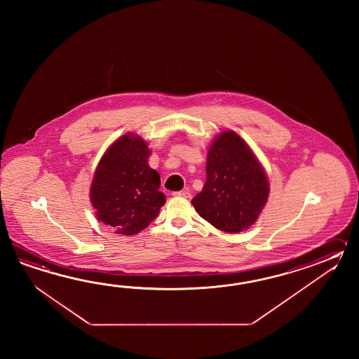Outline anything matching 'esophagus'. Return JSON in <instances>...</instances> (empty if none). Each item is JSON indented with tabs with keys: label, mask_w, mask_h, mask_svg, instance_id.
Wrapping results in <instances>:
<instances>
[{
	"label": "esophagus",
	"mask_w": 359,
	"mask_h": 359,
	"mask_svg": "<svg viewBox=\"0 0 359 359\" xmlns=\"http://www.w3.org/2000/svg\"><path fill=\"white\" fill-rule=\"evenodd\" d=\"M173 196H178V198H191V194L189 191H177L173 192Z\"/></svg>",
	"instance_id": "obj_1"
}]
</instances>
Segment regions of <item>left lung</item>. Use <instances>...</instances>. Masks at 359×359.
I'll return each instance as SVG.
<instances>
[{
	"label": "left lung",
	"mask_w": 359,
	"mask_h": 359,
	"mask_svg": "<svg viewBox=\"0 0 359 359\" xmlns=\"http://www.w3.org/2000/svg\"><path fill=\"white\" fill-rule=\"evenodd\" d=\"M268 194L264 169L244 140L229 130L210 146L205 184L191 203L215 229L235 233L257 221Z\"/></svg>",
	"instance_id": "1"
}]
</instances>
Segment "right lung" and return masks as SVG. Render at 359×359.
Masks as SVG:
<instances>
[{
    "label": "right lung",
    "mask_w": 359,
    "mask_h": 359,
    "mask_svg": "<svg viewBox=\"0 0 359 359\" xmlns=\"http://www.w3.org/2000/svg\"><path fill=\"white\" fill-rule=\"evenodd\" d=\"M150 150L137 136L124 135L101 158L91 186L96 217L115 233L136 235L158 217L165 196L161 176L150 168Z\"/></svg>",
    "instance_id": "add662e5"
}]
</instances>
